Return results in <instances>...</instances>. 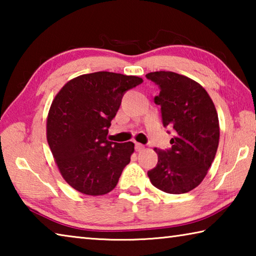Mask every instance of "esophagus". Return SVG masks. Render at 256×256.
Listing matches in <instances>:
<instances>
[{
    "instance_id": "esophagus-1",
    "label": "esophagus",
    "mask_w": 256,
    "mask_h": 256,
    "mask_svg": "<svg viewBox=\"0 0 256 256\" xmlns=\"http://www.w3.org/2000/svg\"><path fill=\"white\" fill-rule=\"evenodd\" d=\"M144 149V144H138V142H136V151H142Z\"/></svg>"
}]
</instances>
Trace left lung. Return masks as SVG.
<instances>
[{
  "mask_svg": "<svg viewBox=\"0 0 256 256\" xmlns=\"http://www.w3.org/2000/svg\"><path fill=\"white\" fill-rule=\"evenodd\" d=\"M146 78L160 90L154 100L160 105L162 125L175 131L170 149H154L158 164L148 172L150 182L166 193L190 192L206 177L218 149L214 102L202 86L178 73L157 71Z\"/></svg>",
  "mask_w": 256,
  "mask_h": 256,
  "instance_id": "1",
  "label": "left lung"
}]
</instances>
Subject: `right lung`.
<instances>
[{
  "label": "right lung",
  "instance_id": "add662e5",
  "mask_svg": "<svg viewBox=\"0 0 256 256\" xmlns=\"http://www.w3.org/2000/svg\"><path fill=\"white\" fill-rule=\"evenodd\" d=\"M138 76L99 71L76 76L60 90L47 118V141L63 178L86 196L118 185L134 151L133 142L107 140L112 120Z\"/></svg>",
  "mask_w": 256,
  "mask_h": 256
}]
</instances>
